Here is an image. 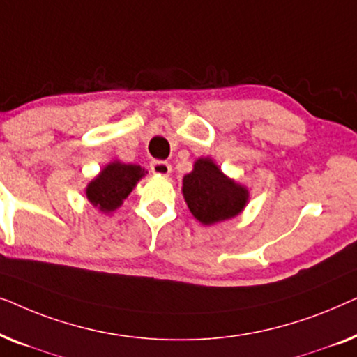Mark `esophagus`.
Wrapping results in <instances>:
<instances>
[{"label":"esophagus","instance_id":"obj_1","mask_svg":"<svg viewBox=\"0 0 357 357\" xmlns=\"http://www.w3.org/2000/svg\"><path fill=\"white\" fill-rule=\"evenodd\" d=\"M151 170H153V174L155 175H164V177H167V175L172 172V167H170V164L165 162V160H153V162H151Z\"/></svg>","mask_w":357,"mask_h":357}]
</instances>
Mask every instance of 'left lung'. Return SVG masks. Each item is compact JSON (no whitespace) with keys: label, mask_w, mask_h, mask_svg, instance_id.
I'll use <instances>...</instances> for the list:
<instances>
[{"label":"left lung","mask_w":357,"mask_h":357,"mask_svg":"<svg viewBox=\"0 0 357 357\" xmlns=\"http://www.w3.org/2000/svg\"><path fill=\"white\" fill-rule=\"evenodd\" d=\"M183 197L202 224L234 218L245 206L248 192L229 180L211 159H198L193 172L183 177Z\"/></svg>","instance_id":"1"}]
</instances>
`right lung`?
I'll return each mask as SVG.
<instances>
[{"instance_id":"1","label":"right lung","mask_w":357,"mask_h":357,"mask_svg":"<svg viewBox=\"0 0 357 357\" xmlns=\"http://www.w3.org/2000/svg\"><path fill=\"white\" fill-rule=\"evenodd\" d=\"M144 175V169L133 164L112 162L99 174V177L87 185L86 195L100 211H114L128 197L138 180Z\"/></svg>"}]
</instances>
